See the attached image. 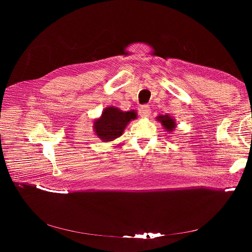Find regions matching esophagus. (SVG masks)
I'll use <instances>...</instances> for the list:
<instances>
[{
    "mask_svg": "<svg viewBox=\"0 0 252 252\" xmlns=\"http://www.w3.org/2000/svg\"><path fill=\"white\" fill-rule=\"evenodd\" d=\"M151 107L148 104H143L139 109V115L141 118H148L151 115Z\"/></svg>",
    "mask_w": 252,
    "mask_h": 252,
    "instance_id": "34e87169",
    "label": "esophagus"
}]
</instances>
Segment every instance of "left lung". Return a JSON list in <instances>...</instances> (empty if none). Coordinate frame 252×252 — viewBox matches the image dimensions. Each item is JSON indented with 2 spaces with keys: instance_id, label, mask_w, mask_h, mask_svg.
<instances>
[{
  "instance_id": "left-lung-1",
  "label": "left lung",
  "mask_w": 252,
  "mask_h": 252,
  "mask_svg": "<svg viewBox=\"0 0 252 252\" xmlns=\"http://www.w3.org/2000/svg\"><path fill=\"white\" fill-rule=\"evenodd\" d=\"M157 120L161 123V125L167 131H172L175 128V121L168 115L158 116Z\"/></svg>"
}]
</instances>
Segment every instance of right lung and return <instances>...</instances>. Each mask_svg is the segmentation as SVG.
<instances>
[{
  "label": "right lung",
  "instance_id": "1",
  "mask_svg": "<svg viewBox=\"0 0 252 252\" xmlns=\"http://www.w3.org/2000/svg\"><path fill=\"white\" fill-rule=\"evenodd\" d=\"M136 119L134 111L123 112L118 107H105L100 118L94 121V129L102 141H113L121 136L131 120Z\"/></svg>",
  "mask_w": 252,
  "mask_h": 252
}]
</instances>
